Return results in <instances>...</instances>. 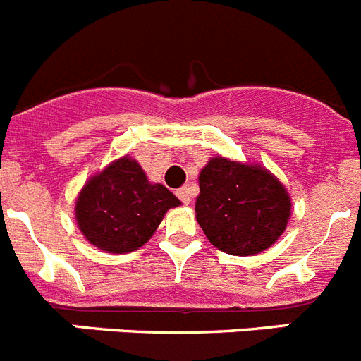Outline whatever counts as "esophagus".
Returning a JSON list of instances; mask_svg holds the SVG:
<instances>
[{
  "label": "esophagus",
  "mask_w": 361,
  "mask_h": 361,
  "mask_svg": "<svg viewBox=\"0 0 361 361\" xmlns=\"http://www.w3.org/2000/svg\"><path fill=\"white\" fill-rule=\"evenodd\" d=\"M177 197L183 200L184 204H190L191 202V190L188 186L180 188V190H177Z\"/></svg>",
  "instance_id": "34e87169"
}]
</instances>
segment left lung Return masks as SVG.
<instances>
[{"label":"left lung","mask_w":361,"mask_h":361,"mask_svg":"<svg viewBox=\"0 0 361 361\" xmlns=\"http://www.w3.org/2000/svg\"><path fill=\"white\" fill-rule=\"evenodd\" d=\"M195 216L215 247L253 257L275 244L291 216L288 188L267 168L215 155L199 173Z\"/></svg>","instance_id":"left-lung-1"}]
</instances>
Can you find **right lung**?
I'll return each mask as SVG.
<instances>
[{"label": "right lung", "instance_id": "right-lung-1", "mask_svg": "<svg viewBox=\"0 0 361 361\" xmlns=\"http://www.w3.org/2000/svg\"><path fill=\"white\" fill-rule=\"evenodd\" d=\"M180 200L166 186L149 183L130 155L92 175L75 200V222L82 237L106 253H130L153 237L166 212Z\"/></svg>", "mask_w": 361, "mask_h": 361}]
</instances>
